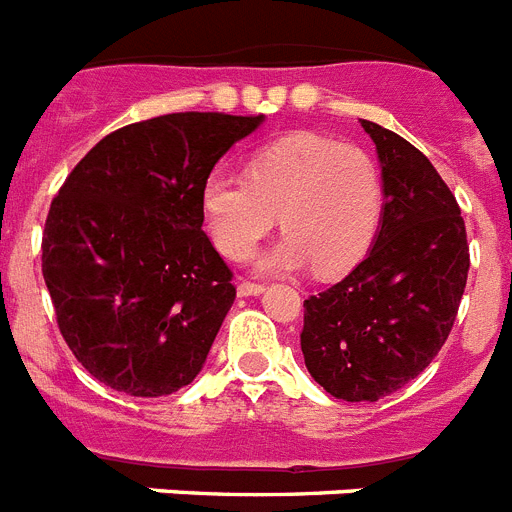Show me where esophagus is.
Segmentation results:
<instances>
[{
    "instance_id": "34e87169",
    "label": "esophagus",
    "mask_w": 512,
    "mask_h": 512,
    "mask_svg": "<svg viewBox=\"0 0 512 512\" xmlns=\"http://www.w3.org/2000/svg\"><path fill=\"white\" fill-rule=\"evenodd\" d=\"M261 292H264V284H256V282L238 284V295L241 297H253V295H261Z\"/></svg>"
}]
</instances>
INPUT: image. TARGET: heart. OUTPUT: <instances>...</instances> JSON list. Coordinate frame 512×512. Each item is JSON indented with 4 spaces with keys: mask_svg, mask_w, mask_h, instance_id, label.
<instances>
[{
    "mask_svg": "<svg viewBox=\"0 0 512 512\" xmlns=\"http://www.w3.org/2000/svg\"><path fill=\"white\" fill-rule=\"evenodd\" d=\"M212 241L228 259H248L279 223L287 230L259 259L287 274L312 264L320 277L348 271L377 238L382 171L364 148L320 133H289L256 148L246 176L217 171L202 187Z\"/></svg>",
    "mask_w": 512,
    "mask_h": 512,
    "instance_id": "heart-1",
    "label": "heart"
}]
</instances>
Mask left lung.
<instances>
[{"instance_id": "1", "label": "left lung", "mask_w": 512, "mask_h": 512, "mask_svg": "<svg viewBox=\"0 0 512 512\" xmlns=\"http://www.w3.org/2000/svg\"><path fill=\"white\" fill-rule=\"evenodd\" d=\"M377 146L384 212L372 251L305 300L302 356L338 400L377 402L418 377L451 333L469 274L456 197L408 140L361 120Z\"/></svg>"}]
</instances>
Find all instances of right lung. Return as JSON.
<instances>
[{
  "label": "right lung",
  "mask_w": 512,
  "mask_h": 512,
  "mask_svg": "<svg viewBox=\"0 0 512 512\" xmlns=\"http://www.w3.org/2000/svg\"><path fill=\"white\" fill-rule=\"evenodd\" d=\"M264 115L174 112L102 138L66 176L43 230V279L63 341L107 387L182 390L235 300L202 230V187Z\"/></svg>",
  "instance_id": "right-lung-1"
}]
</instances>
